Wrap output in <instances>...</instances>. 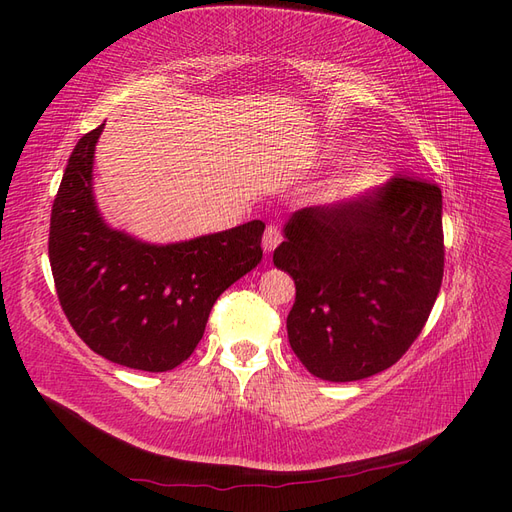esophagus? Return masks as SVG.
<instances>
[{"instance_id": "obj_1", "label": "esophagus", "mask_w": 512, "mask_h": 512, "mask_svg": "<svg viewBox=\"0 0 512 512\" xmlns=\"http://www.w3.org/2000/svg\"><path fill=\"white\" fill-rule=\"evenodd\" d=\"M280 243H282V230H280V226H275V224L267 226L265 237H262V250L273 252Z\"/></svg>"}]
</instances>
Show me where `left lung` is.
Segmentation results:
<instances>
[{"label": "left lung", "mask_w": 512, "mask_h": 512, "mask_svg": "<svg viewBox=\"0 0 512 512\" xmlns=\"http://www.w3.org/2000/svg\"><path fill=\"white\" fill-rule=\"evenodd\" d=\"M284 237L273 262L297 286L286 329L309 374L352 382L397 363L442 284L438 185L393 177L344 203L294 211Z\"/></svg>", "instance_id": "1"}]
</instances>
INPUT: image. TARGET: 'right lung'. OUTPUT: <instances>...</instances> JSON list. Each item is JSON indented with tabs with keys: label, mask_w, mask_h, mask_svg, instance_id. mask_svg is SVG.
<instances>
[{
	"label": "right lung",
	"mask_w": 512,
	"mask_h": 512,
	"mask_svg": "<svg viewBox=\"0 0 512 512\" xmlns=\"http://www.w3.org/2000/svg\"><path fill=\"white\" fill-rule=\"evenodd\" d=\"M104 123L76 143L51 211L49 260L61 309L104 359L143 371L181 365L203 339L213 303L262 258L252 220L177 243L111 228L94 196Z\"/></svg>",
	"instance_id": "add662e5"
}]
</instances>
